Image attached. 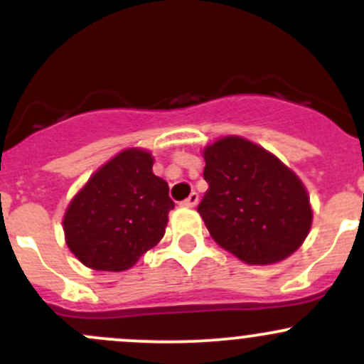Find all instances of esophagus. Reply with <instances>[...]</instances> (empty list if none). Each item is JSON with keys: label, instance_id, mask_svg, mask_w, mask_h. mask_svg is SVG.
<instances>
[{"label": "esophagus", "instance_id": "34e87169", "mask_svg": "<svg viewBox=\"0 0 364 364\" xmlns=\"http://www.w3.org/2000/svg\"><path fill=\"white\" fill-rule=\"evenodd\" d=\"M199 204V196H197L196 192H192L188 196V199H185L181 203V205H185V208H196V205Z\"/></svg>", "mask_w": 364, "mask_h": 364}]
</instances>
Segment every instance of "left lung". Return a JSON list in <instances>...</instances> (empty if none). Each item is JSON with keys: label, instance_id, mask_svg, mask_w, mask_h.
I'll return each instance as SVG.
<instances>
[{"label": "left lung", "instance_id": "obj_1", "mask_svg": "<svg viewBox=\"0 0 364 364\" xmlns=\"http://www.w3.org/2000/svg\"><path fill=\"white\" fill-rule=\"evenodd\" d=\"M209 188L199 215L213 240L247 264L287 259L306 240L311 205L294 172L243 137H223L204 149Z\"/></svg>", "mask_w": 364, "mask_h": 364}]
</instances>
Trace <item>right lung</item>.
<instances>
[{
    "label": "right lung",
    "mask_w": 364,
    "mask_h": 364,
    "mask_svg": "<svg viewBox=\"0 0 364 364\" xmlns=\"http://www.w3.org/2000/svg\"><path fill=\"white\" fill-rule=\"evenodd\" d=\"M172 208L168 185L153 174L151 153L124 149L102 165L68 204L65 240L91 269H130L164 237Z\"/></svg>",
    "instance_id": "add662e5"
}]
</instances>
